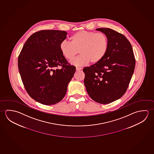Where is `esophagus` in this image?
Segmentation results:
<instances>
[{
	"label": "esophagus",
	"instance_id": "1",
	"mask_svg": "<svg viewBox=\"0 0 154 154\" xmlns=\"http://www.w3.org/2000/svg\"><path fill=\"white\" fill-rule=\"evenodd\" d=\"M82 69V68H80V67H76V71H79V70H81Z\"/></svg>",
	"mask_w": 154,
	"mask_h": 154
}]
</instances>
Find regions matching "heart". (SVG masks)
<instances>
[{
    "instance_id": "obj_1",
    "label": "heart",
    "mask_w": 154,
    "mask_h": 154,
    "mask_svg": "<svg viewBox=\"0 0 154 154\" xmlns=\"http://www.w3.org/2000/svg\"><path fill=\"white\" fill-rule=\"evenodd\" d=\"M69 43L61 42L59 49L66 59L71 60L78 54L79 57L70 61L74 65L82 66L89 62L93 65L100 63L107 54L108 39L102 32L79 31L69 38Z\"/></svg>"
}]
</instances>
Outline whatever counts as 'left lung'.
Here are the masks:
<instances>
[{"label": "left lung", "instance_id": "obj_1", "mask_svg": "<svg viewBox=\"0 0 154 154\" xmlns=\"http://www.w3.org/2000/svg\"><path fill=\"white\" fill-rule=\"evenodd\" d=\"M96 30L106 35L108 49L100 63L83 69L84 84L91 99L108 104L125 93L134 73L135 59L130 42L123 34L108 28Z\"/></svg>", "mask_w": 154, "mask_h": 154}]
</instances>
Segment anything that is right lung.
<instances>
[{
    "instance_id": "right-lung-1",
    "label": "right lung",
    "mask_w": 154,
    "mask_h": 154,
    "mask_svg": "<svg viewBox=\"0 0 154 154\" xmlns=\"http://www.w3.org/2000/svg\"><path fill=\"white\" fill-rule=\"evenodd\" d=\"M67 34L59 30L37 32L27 40L19 56V70L26 91L42 104L52 105L63 99L75 72L59 49Z\"/></svg>"
}]
</instances>
